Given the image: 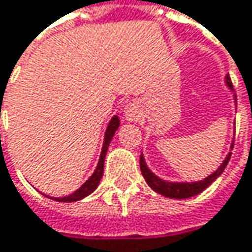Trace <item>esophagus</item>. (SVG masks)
Listing matches in <instances>:
<instances>
[{"instance_id": "34e87169", "label": "esophagus", "mask_w": 252, "mask_h": 252, "mask_svg": "<svg viewBox=\"0 0 252 252\" xmlns=\"http://www.w3.org/2000/svg\"><path fill=\"white\" fill-rule=\"evenodd\" d=\"M125 117H126V120H130V122H135L139 117V109L135 103H130L125 107Z\"/></svg>"}]
</instances>
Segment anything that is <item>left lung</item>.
<instances>
[{
  "mask_svg": "<svg viewBox=\"0 0 252 252\" xmlns=\"http://www.w3.org/2000/svg\"><path fill=\"white\" fill-rule=\"evenodd\" d=\"M226 84L229 89H232V83H231V79L226 76ZM231 148H234V145H231ZM231 159V153L226 155L225 160L222 162V165L214 172L211 173L208 178H205L204 181H198V182H166V181H162L160 178H158L156 175H153L152 172L148 169L146 163H145V159L143 156L140 155V171H142V175L146 181V184L151 187V188L163 195V196H168V198H175V199H184V198H190V196H195L198 193H201L204 189H207L222 172H224L225 166L228 165Z\"/></svg>",
  "mask_w": 252,
  "mask_h": 252,
  "instance_id": "1",
  "label": "left lung"
}]
</instances>
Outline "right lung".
<instances>
[{
	"label": "right lung",
	"instance_id": "add662e5",
	"mask_svg": "<svg viewBox=\"0 0 252 252\" xmlns=\"http://www.w3.org/2000/svg\"><path fill=\"white\" fill-rule=\"evenodd\" d=\"M119 125H120L119 117H112V120H110V123H109V126H107V129H106V133H104L103 149H101V153H100L99 163H97V168H96L94 173H93V175H92V176H90V178H89V179H87L76 192H73L71 195L64 196V198H56V201H60V202H74V201H80L84 196L90 195L94 189L97 188L100 179H101V176H103L104 158H106V153H107V148H109V145H110V142H112V139H113V135H115V132L117 130ZM53 199H54V198H53Z\"/></svg>",
	"mask_w": 252,
	"mask_h": 252
}]
</instances>
